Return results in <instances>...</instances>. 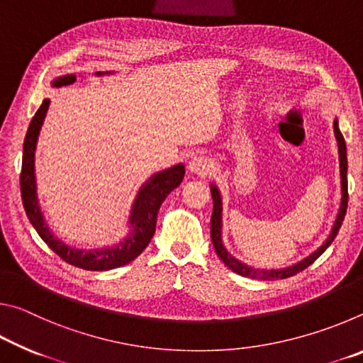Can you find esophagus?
I'll return each instance as SVG.
<instances>
[{"mask_svg": "<svg viewBox=\"0 0 363 363\" xmlns=\"http://www.w3.org/2000/svg\"><path fill=\"white\" fill-rule=\"evenodd\" d=\"M187 168H189L190 173H195V174H200V176H206V174L211 173L213 164L208 162L205 157L194 155L192 158L189 160Z\"/></svg>", "mask_w": 363, "mask_h": 363, "instance_id": "obj_1", "label": "esophagus"}]
</instances>
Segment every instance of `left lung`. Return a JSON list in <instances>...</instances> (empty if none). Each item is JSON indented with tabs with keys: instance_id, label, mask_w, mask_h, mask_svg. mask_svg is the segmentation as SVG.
<instances>
[{
	"instance_id": "obj_1",
	"label": "left lung",
	"mask_w": 363,
	"mask_h": 363,
	"mask_svg": "<svg viewBox=\"0 0 363 363\" xmlns=\"http://www.w3.org/2000/svg\"><path fill=\"white\" fill-rule=\"evenodd\" d=\"M333 130H335V138L337 143V155H340V176H341V203L340 210H337L335 224L331 227L330 235L327 237L320 247H318L314 253H311L303 261H299L293 266H288L284 269H256L251 267L248 264L242 262L237 259L235 256H232L229 251L225 250L223 243V199H220V192L216 184H211V196H213V214H211V242L214 251L219 256V259L223 261L227 267L233 272L242 275V277L248 279H257V280H277V279H288L296 275L301 270L309 267L312 262H314L318 256H320L325 250H327L340 232V227L346 216L347 210V150H346V143H344V138L340 131V125H337V118L333 121Z\"/></svg>"
}]
</instances>
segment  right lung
<instances>
[{
	"instance_id": "right-lung-1",
	"label": "right lung",
	"mask_w": 363,
	"mask_h": 363,
	"mask_svg": "<svg viewBox=\"0 0 363 363\" xmlns=\"http://www.w3.org/2000/svg\"><path fill=\"white\" fill-rule=\"evenodd\" d=\"M113 72H96V77L112 75ZM77 82V77L73 73L54 78L51 82L52 88L73 84ZM49 99L41 102L40 108L36 110L35 116L30 121V126L23 140V153H22V173H21V194L22 203L26 208V213L30 223L38 232L49 248L54 253L59 255L65 262L72 264L84 270H110L115 267H121L125 264L131 262L143 253L147 245L150 243L153 233H155L157 214L163 200L179 186L186 174V168L182 163H177L174 167L167 168L158 173H153L149 181L140 186L136 199L133 201L130 218H128V227L130 233L123 238L120 243H115L112 247H104L96 250H83L75 248L64 243L60 238L54 235V232L49 229L45 216L38 203V194H36V177H35V150L38 144V136L41 131L43 123H45Z\"/></svg>"
}]
</instances>
